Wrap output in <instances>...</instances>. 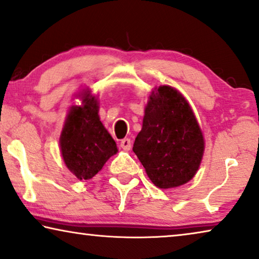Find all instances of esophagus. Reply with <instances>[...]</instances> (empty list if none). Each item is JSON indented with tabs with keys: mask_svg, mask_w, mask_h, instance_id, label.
<instances>
[{
	"mask_svg": "<svg viewBox=\"0 0 259 259\" xmlns=\"http://www.w3.org/2000/svg\"><path fill=\"white\" fill-rule=\"evenodd\" d=\"M121 148L123 149V150H125V151H128V150H130L131 149V141H130V138H124V140H122L121 141Z\"/></svg>",
	"mask_w": 259,
	"mask_h": 259,
	"instance_id": "obj_1",
	"label": "esophagus"
}]
</instances>
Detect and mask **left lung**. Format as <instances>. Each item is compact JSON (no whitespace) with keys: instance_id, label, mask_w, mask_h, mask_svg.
<instances>
[{"instance_id":"obj_1","label":"left lung","mask_w":259,"mask_h":259,"mask_svg":"<svg viewBox=\"0 0 259 259\" xmlns=\"http://www.w3.org/2000/svg\"><path fill=\"white\" fill-rule=\"evenodd\" d=\"M204 149L201 129L180 93L160 86L145 108L134 152L159 188L178 187L198 171Z\"/></svg>"}]
</instances>
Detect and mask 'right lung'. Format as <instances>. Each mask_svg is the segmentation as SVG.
<instances>
[{
  "instance_id": "add662e5",
  "label": "right lung",
  "mask_w": 259,
  "mask_h": 259,
  "mask_svg": "<svg viewBox=\"0 0 259 259\" xmlns=\"http://www.w3.org/2000/svg\"><path fill=\"white\" fill-rule=\"evenodd\" d=\"M83 106L68 111L60 149L69 171L80 180L92 179L117 152L116 143L100 121L95 96L84 94Z\"/></svg>"
}]
</instances>
